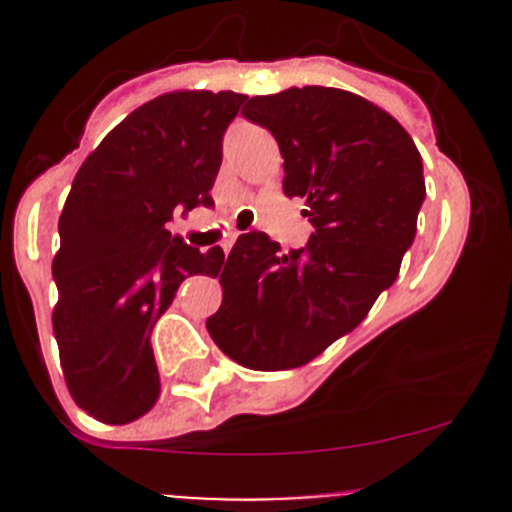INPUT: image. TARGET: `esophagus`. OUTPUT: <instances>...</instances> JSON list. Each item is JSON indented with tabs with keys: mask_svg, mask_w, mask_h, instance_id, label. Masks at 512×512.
Masks as SVG:
<instances>
[{
	"mask_svg": "<svg viewBox=\"0 0 512 512\" xmlns=\"http://www.w3.org/2000/svg\"><path fill=\"white\" fill-rule=\"evenodd\" d=\"M235 240H237V232H225L223 240H220V247H223V250H225V255L232 250V245H235Z\"/></svg>",
	"mask_w": 512,
	"mask_h": 512,
	"instance_id": "esophagus-1",
	"label": "esophagus"
}]
</instances>
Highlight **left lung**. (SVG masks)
Wrapping results in <instances>:
<instances>
[{
	"mask_svg": "<svg viewBox=\"0 0 512 512\" xmlns=\"http://www.w3.org/2000/svg\"><path fill=\"white\" fill-rule=\"evenodd\" d=\"M242 116L275 136L282 190L307 203L314 232L287 255L265 232L237 237L205 327L247 369H294L359 327L394 285L426 198L423 163L394 116L342 89L255 96Z\"/></svg>",
	"mask_w": 512,
	"mask_h": 512,
	"instance_id": "left-lung-1",
	"label": "left lung"
}]
</instances>
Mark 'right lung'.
Returning a JSON list of instances; mask_svg holds the SVG:
<instances>
[{
	"label": "right lung",
	"mask_w": 512,
	"mask_h": 512,
	"mask_svg": "<svg viewBox=\"0 0 512 512\" xmlns=\"http://www.w3.org/2000/svg\"><path fill=\"white\" fill-rule=\"evenodd\" d=\"M247 96L178 91L123 118L76 173L59 218L54 337L76 404L103 423L153 409L151 332L185 277L223 267L165 227L175 210L213 208L223 136Z\"/></svg>",
	"instance_id": "obj_1"
}]
</instances>
